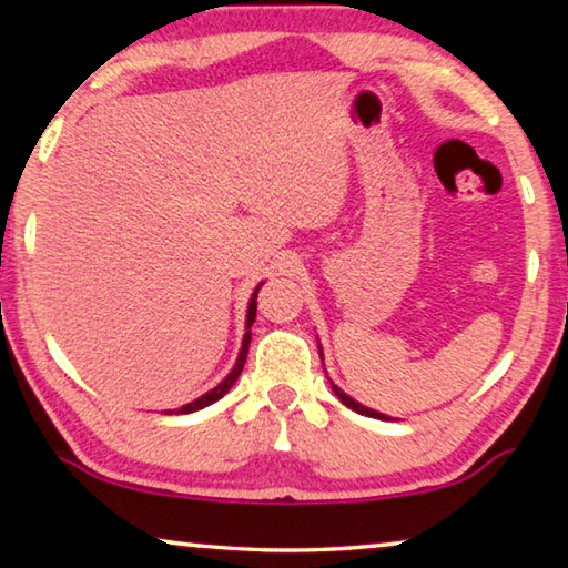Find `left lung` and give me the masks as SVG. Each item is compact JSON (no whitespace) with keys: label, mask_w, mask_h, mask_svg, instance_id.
<instances>
[{"label":"left lung","mask_w":568,"mask_h":568,"mask_svg":"<svg viewBox=\"0 0 568 568\" xmlns=\"http://www.w3.org/2000/svg\"><path fill=\"white\" fill-rule=\"evenodd\" d=\"M318 353H321V358H323V351H321V345H318ZM331 386H333V393L335 396L341 398V403L343 406H348L351 410H355V413H361V416H368V418H378V420H393V418H388V416H383V413H378V410H373V408H365L363 403H358V400H353L348 393L345 390H341L338 386H335V383L331 381Z\"/></svg>","instance_id":"8db88e82"}]
</instances>
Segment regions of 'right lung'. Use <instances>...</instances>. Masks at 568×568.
<instances>
[{
    "label": "right lung",
    "mask_w": 568,
    "mask_h": 568,
    "mask_svg": "<svg viewBox=\"0 0 568 568\" xmlns=\"http://www.w3.org/2000/svg\"><path fill=\"white\" fill-rule=\"evenodd\" d=\"M263 285V283H261ZM261 285L255 287L253 291V295H250V301H247V315H245V335H243V345H240V353H237V361H235V365H233V371L227 373V376L217 383L215 388H210L207 393H203V396L200 398H195V400H190V403H185V406H180V408H175V410H165V413H195V410H203V408H207L210 403H215V400H220L225 396V393L233 388V383L237 381V376H240V371H243V365H245V358H247V348H250V338H253V335H250V325L255 323V313H257V291H261Z\"/></svg>",
    "instance_id": "add662e5"
}]
</instances>
